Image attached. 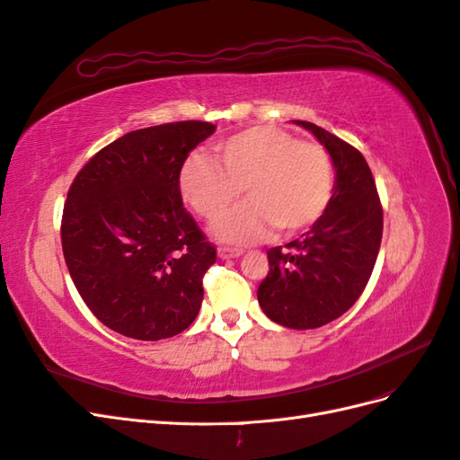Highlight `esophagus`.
Segmentation results:
<instances>
[{
  "instance_id": "1",
  "label": "esophagus",
  "mask_w": 460,
  "mask_h": 460,
  "mask_svg": "<svg viewBox=\"0 0 460 460\" xmlns=\"http://www.w3.org/2000/svg\"><path fill=\"white\" fill-rule=\"evenodd\" d=\"M243 255V249H235V247H218V257L220 259H235Z\"/></svg>"
}]
</instances>
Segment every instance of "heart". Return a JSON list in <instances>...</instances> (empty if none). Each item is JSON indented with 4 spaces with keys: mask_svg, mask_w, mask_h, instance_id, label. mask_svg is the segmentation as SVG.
Instances as JSON below:
<instances>
[{
    "mask_svg": "<svg viewBox=\"0 0 460 460\" xmlns=\"http://www.w3.org/2000/svg\"><path fill=\"white\" fill-rule=\"evenodd\" d=\"M215 157L191 155L180 166L182 199L205 220H217L245 190L249 201L218 220L222 242L252 243L272 226L296 234L326 213L333 196V163L316 142L276 127H253L215 146Z\"/></svg>",
    "mask_w": 460,
    "mask_h": 460,
    "instance_id": "b5f03b06",
    "label": "heart"
}]
</instances>
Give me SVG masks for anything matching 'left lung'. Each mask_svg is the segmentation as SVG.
I'll return each mask as SVG.
<instances>
[{
  "label": "left lung",
  "instance_id": "1",
  "mask_svg": "<svg viewBox=\"0 0 460 460\" xmlns=\"http://www.w3.org/2000/svg\"><path fill=\"white\" fill-rule=\"evenodd\" d=\"M330 153L333 196L309 232L272 247L269 274L257 289L262 313L294 330L320 328L349 311L363 294L380 252L384 213L360 151L307 120H296Z\"/></svg>",
  "mask_w": 460,
  "mask_h": 460
}]
</instances>
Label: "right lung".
I'll return each mask as SVG.
<instances>
[{"instance_id": "right-lung-1", "label": "right lung", "mask_w": 460, "mask_h": 460, "mask_svg": "<svg viewBox=\"0 0 460 460\" xmlns=\"http://www.w3.org/2000/svg\"><path fill=\"white\" fill-rule=\"evenodd\" d=\"M182 120L120 136L82 166L61 220L65 262L93 316L122 336L184 332L217 261L178 190L180 166L215 132Z\"/></svg>"}]
</instances>
